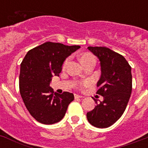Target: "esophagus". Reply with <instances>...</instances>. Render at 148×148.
Wrapping results in <instances>:
<instances>
[{
  "label": "esophagus",
  "instance_id": "34e87169",
  "mask_svg": "<svg viewBox=\"0 0 148 148\" xmlns=\"http://www.w3.org/2000/svg\"><path fill=\"white\" fill-rule=\"evenodd\" d=\"M74 97H75V99H77V98H82V97H83V96L82 95H74Z\"/></svg>",
  "mask_w": 148,
  "mask_h": 148
}]
</instances>
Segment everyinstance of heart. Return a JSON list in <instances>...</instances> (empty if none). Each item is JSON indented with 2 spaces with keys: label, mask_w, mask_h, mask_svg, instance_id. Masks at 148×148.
<instances>
[{
  "label": "heart",
  "mask_w": 148,
  "mask_h": 148,
  "mask_svg": "<svg viewBox=\"0 0 148 148\" xmlns=\"http://www.w3.org/2000/svg\"><path fill=\"white\" fill-rule=\"evenodd\" d=\"M92 59H94V57L92 56V55L84 54V55H83V56H81V58H80V61H81V62H83L88 61V60H92ZM68 62H69V60H67L65 62V63H64V65H63L64 68H65V67L67 65V64H68ZM88 83H84L85 86H86V85H88Z\"/></svg>",
  "instance_id": "1"
}]
</instances>
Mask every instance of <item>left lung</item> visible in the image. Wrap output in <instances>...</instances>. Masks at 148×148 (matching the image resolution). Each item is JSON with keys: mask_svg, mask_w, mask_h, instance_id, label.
Masks as SVG:
<instances>
[{"mask_svg": "<svg viewBox=\"0 0 148 148\" xmlns=\"http://www.w3.org/2000/svg\"><path fill=\"white\" fill-rule=\"evenodd\" d=\"M100 62L101 77L97 94L103 100L86 114L90 124L98 128H106L121 118L132 92L131 67L124 56L106 47H88Z\"/></svg>", "mask_w": 148, "mask_h": 148, "instance_id": "1", "label": "left lung"}]
</instances>
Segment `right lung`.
I'll list each match as a JSON object with an SVG mask.
<instances>
[{
    "label": "right lung",
    "mask_w": 148,
    "mask_h": 148,
    "mask_svg": "<svg viewBox=\"0 0 148 148\" xmlns=\"http://www.w3.org/2000/svg\"><path fill=\"white\" fill-rule=\"evenodd\" d=\"M79 48V45L48 42L24 56L21 64L19 89L25 106L37 121L44 124L60 121L74 101L70 92L53 93L50 83L53 76H60L65 60Z\"/></svg>",
    "instance_id": "1"
}]
</instances>
